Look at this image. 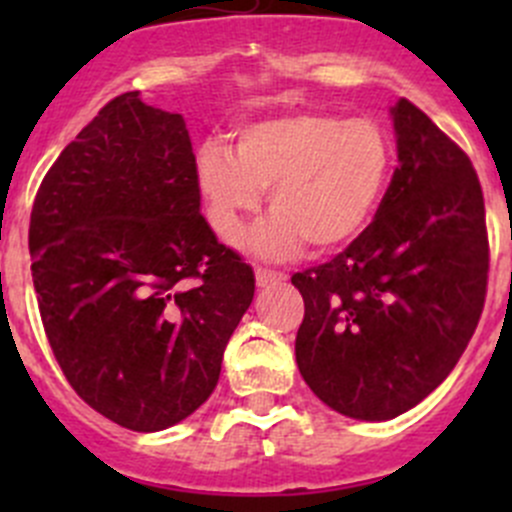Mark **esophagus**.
I'll return each mask as SVG.
<instances>
[{"label": "esophagus", "instance_id": "1", "mask_svg": "<svg viewBox=\"0 0 512 512\" xmlns=\"http://www.w3.org/2000/svg\"><path fill=\"white\" fill-rule=\"evenodd\" d=\"M255 280H257V287H267V285H275V282L287 280V275H285V272L267 270V267H257Z\"/></svg>", "mask_w": 512, "mask_h": 512}]
</instances>
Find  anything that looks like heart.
Segmentation results:
<instances>
[{"label": "heart", "instance_id": "heart-1", "mask_svg": "<svg viewBox=\"0 0 512 512\" xmlns=\"http://www.w3.org/2000/svg\"><path fill=\"white\" fill-rule=\"evenodd\" d=\"M394 146L371 118L302 111L240 128L235 146L198 153V185L215 235L235 245L247 215L270 188L272 215L252 237L260 255L299 247L329 252L352 242L374 218L389 185Z\"/></svg>", "mask_w": 512, "mask_h": 512}]
</instances>
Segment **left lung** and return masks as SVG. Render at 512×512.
Wrapping results in <instances>:
<instances>
[{
  "instance_id": "left-lung-1",
  "label": "left lung",
  "mask_w": 512,
  "mask_h": 512,
  "mask_svg": "<svg viewBox=\"0 0 512 512\" xmlns=\"http://www.w3.org/2000/svg\"><path fill=\"white\" fill-rule=\"evenodd\" d=\"M399 165L374 220L324 265L294 272V354L327 406L361 421L414 409L453 371L483 314L490 247L471 158L421 108L391 111Z\"/></svg>"
}]
</instances>
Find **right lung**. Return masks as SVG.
<instances>
[{
  "label": "right lung",
  "instance_id": "1",
  "mask_svg": "<svg viewBox=\"0 0 512 512\" xmlns=\"http://www.w3.org/2000/svg\"><path fill=\"white\" fill-rule=\"evenodd\" d=\"M29 252L49 347L91 409L151 433L208 401L255 275L200 215L180 113L111 98L41 180Z\"/></svg>",
  "mask_w": 512,
  "mask_h": 512
}]
</instances>
